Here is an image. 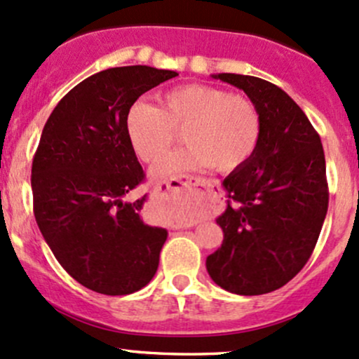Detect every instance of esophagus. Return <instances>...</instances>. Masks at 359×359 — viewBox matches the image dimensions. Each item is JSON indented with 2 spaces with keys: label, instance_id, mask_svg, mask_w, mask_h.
Segmentation results:
<instances>
[{
  "label": "esophagus",
  "instance_id": "esophagus-1",
  "mask_svg": "<svg viewBox=\"0 0 359 359\" xmlns=\"http://www.w3.org/2000/svg\"><path fill=\"white\" fill-rule=\"evenodd\" d=\"M206 180L203 177H194V175H187V177H180V179H175L173 182H160L156 184L155 191L156 192H168V194L173 196H184L187 191L194 187H206ZM210 187V186H208Z\"/></svg>",
  "mask_w": 359,
  "mask_h": 359
}]
</instances>
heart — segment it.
<instances>
[{
	"label": "heart",
	"instance_id": "b5f03b06",
	"mask_svg": "<svg viewBox=\"0 0 359 359\" xmlns=\"http://www.w3.org/2000/svg\"><path fill=\"white\" fill-rule=\"evenodd\" d=\"M158 105L136 102L128 110L126 133L137 158L151 163L170 149L177 131L186 147L151 168L155 179L211 167L222 173L242 168L254 156L262 133L254 102L219 86L180 85L156 98Z\"/></svg>",
	"mask_w": 359,
	"mask_h": 359
}]
</instances>
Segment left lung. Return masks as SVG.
I'll return each mask as SVG.
<instances>
[{"label":"left lung","mask_w":359,"mask_h":359,"mask_svg":"<svg viewBox=\"0 0 359 359\" xmlns=\"http://www.w3.org/2000/svg\"><path fill=\"white\" fill-rule=\"evenodd\" d=\"M261 114L254 156L223 180V243L206 259L211 279L243 297L281 288L303 269L324 224L329 189L320 136L285 90L262 78L219 73Z\"/></svg>","instance_id":"8db88e82"}]
</instances>
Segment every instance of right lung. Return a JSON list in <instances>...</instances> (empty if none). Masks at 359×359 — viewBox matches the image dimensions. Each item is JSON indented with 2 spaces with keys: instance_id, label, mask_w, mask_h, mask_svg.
Wrapping results in <instances>:
<instances>
[{
  "instance_id": "obj_1",
  "label": "right lung",
  "mask_w": 359,
  "mask_h": 359,
  "mask_svg": "<svg viewBox=\"0 0 359 359\" xmlns=\"http://www.w3.org/2000/svg\"><path fill=\"white\" fill-rule=\"evenodd\" d=\"M179 76L151 66L92 74L69 90L42 129L32 161L34 215L54 257L85 288L131 294L155 276L168 231L141 218L144 180L126 117L148 90Z\"/></svg>"
}]
</instances>
